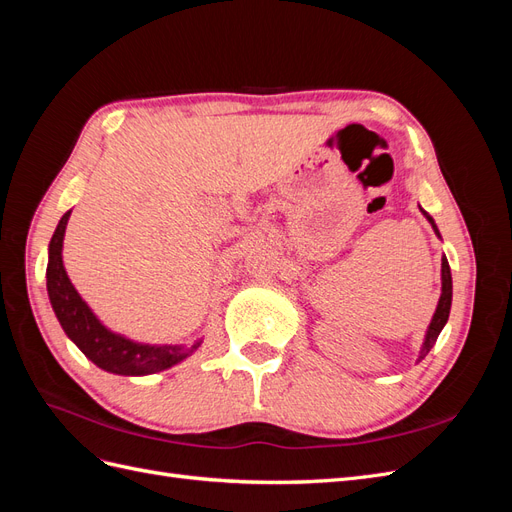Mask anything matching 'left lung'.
Listing matches in <instances>:
<instances>
[{
  "label": "left lung",
  "mask_w": 512,
  "mask_h": 512,
  "mask_svg": "<svg viewBox=\"0 0 512 512\" xmlns=\"http://www.w3.org/2000/svg\"><path fill=\"white\" fill-rule=\"evenodd\" d=\"M418 209H421V207H418ZM421 213L425 215V220L431 224L433 232H436V237L442 241L440 230H438L436 222H433L431 215H429L425 209H421ZM451 303H453V277H451V267H448L446 256H442V292H440L436 312H433L429 327H427V331H425L423 346H421V350H418L416 363H421V361L425 359V356L429 354V350L433 348V344H436V339H438L440 331L444 329V324H446V320H448V314H451Z\"/></svg>",
  "instance_id": "1"
}]
</instances>
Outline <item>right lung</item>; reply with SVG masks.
<instances>
[{"instance_id": "obj_1", "label": "right lung", "mask_w": 512, "mask_h": 512, "mask_svg": "<svg viewBox=\"0 0 512 512\" xmlns=\"http://www.w3.org/2000/svg\"><path fill=\"white\" fill-rule=\"evenodd\" d=\"M66 211L53 232L49 243V265H46V290L53 312L68 335L87 359L108 374L117 376H149L170 369L192 356L205 337L192 344H145L136 342L117 331H111L94 314L79 290L74 288L64 267V237L70 220Z\"/></svg>"}]
</instances>
